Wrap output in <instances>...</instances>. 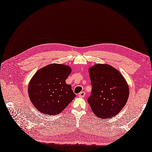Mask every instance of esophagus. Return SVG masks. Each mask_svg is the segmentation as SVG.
<instances>
[{
    "label": "esophagus",
    "instance_id": "esophagus-1",
    "mask_svg": "<svg viewBox=\"0 0 152 152\" xmlns=\"http://www.w3.org/2000/svg\"><path fill=\"white\" fill-rule=\"evenodd\" d=\"M85 95H86V93H85V92H84V91L80 92V93L79 94H78V96H79V97H80V98H84V96H85Z\"/></svg>",
    "mask_w": 152,
    "mask_h": 152
}]
</instances>
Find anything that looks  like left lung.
Masks as SVG:
<instances>
[{
  "mask_svg": "<svg viewBox=\"0 0 152 152\" xmlns=\"http://www.w3.org/2000/svg\"><path fill=\"white\" fill-rule=\"evenodd\" d=\"M92 91L87 99L99 118L115 116L126 104L129 87L121 73L108 65L98 64L89 70Z\"/></svg>",
  "mask_w": 152,
  "mask_h": 152,
  "instance_id": "obj_1",
  "label": "left lung"
}]
</instances>
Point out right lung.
I'll use <instances>...</instances> for the list:
<instances>
[{
  "mask_svg": "<svg viewBox=\"0 0 152 152\" xmlns=\"http://www.w3.org/2000/svg\"><path fill=\"white\" fill-rule=\"evenodd\" d=\"M71 68L59 64H50L40 69L32 77L28 95L34 107L44 115L60 113L75 97L65 80Z\"/></svg>",
  "mask_w": 152,
  "mask_h": 152,
  "instance_id": "right-lung-1",
  "label": "right lung"
}]
</instances>
